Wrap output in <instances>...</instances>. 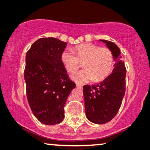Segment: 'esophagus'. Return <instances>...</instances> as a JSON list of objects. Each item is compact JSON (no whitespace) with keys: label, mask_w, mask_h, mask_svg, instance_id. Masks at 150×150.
<instances>
[{"label":"esophagus","mask_w":150,"mask_h":150,"mask_svg":"<svg viewBox=\"0 0 150 150\" xmlns=\"http://www.w3.org/2000/svg\"><path fill=\"white\" fill-rule=\"evenodd\" d=\"M76 87H78V88H80V89H83V85H81L76 84Z\"/></svg>","instance_id":"1"}]
</instances>
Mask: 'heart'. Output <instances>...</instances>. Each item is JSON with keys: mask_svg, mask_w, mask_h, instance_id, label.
<instances>
[{"mask_svg": "<svg viewBox=\"0 0 150 150\" xmlns=\"http://www.w3.org/2000/svg\"><path fill=\"white\" fill-rule=\"evenodd\" d=\"M61 61L68 72L74 73L83 63L84 69L71 76L78 83H86L91 81L99 82L109 76L114 65V55L108 47H100L87 42L76 46L73 51L66 50L61 54Z\"/></svg>", "mask_w": 150, "mask_h": 150, "instance_id": "obj_1", "label": "heart"}]
</instances>
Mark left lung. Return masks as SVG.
I'll use <instances>...</instances> for the list:
<instances>
[{"mask_svg": "<svg viewBox=\"0 0 150 150\" xmlns=\"http://www.w3.org/2000/svg\"><path fill=\"white\" fill-rule=\"evenodd\" d=\"M114 55V69L102 82L83 86L86 117L96 124H105L118 113L125 93L126 69L119 47L113 42L100 40Z\"/></svg>", "mask_w": 150, "mask_h": 150, "instance_id": "left-lung-1", "label": "left lung"}]
</instances>
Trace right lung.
Wrapping results in <instances>:
<instances>
[{
    "mask_svg": "<svg viewBox=\"0 0 150 150\" xmlns=\"http://www.w3.org/2000/svg\"><path fill=\"white\" fill-rule=\"evenodd\" d=\"M66 46V42L58 38H41L26 54L27 98L34 115L45 125L63 121L66 100L76 87L61 61Z\"/></svg>",
    "mask_w": 150,
    "mask_h": 150,
    "instance_id": "right-lung-1",
    "label": "right lung"
}]
</instances>
